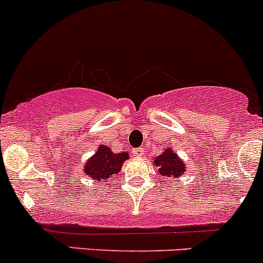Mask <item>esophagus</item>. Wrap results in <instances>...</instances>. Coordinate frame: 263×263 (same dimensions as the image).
<instances>
[{"label":"esophagus","mask_w":263,"mask_h":263,"mask_svg":"<svg viewBox=\"0 0 263 263\" xmlns=\"http://www.w3.org/2000/svg\"><path fill=\"white\" fill-rule=\"evenodd\" d=\"M134 155L135 156H142V155H144V148H142V147L135 148V150H134Z\"/></svg>","instance_id":"1"}]
</instances>
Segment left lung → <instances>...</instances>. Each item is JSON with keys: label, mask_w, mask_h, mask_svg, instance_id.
Masks as SVG:
<instances>
[{"label": "left lung", "mask_w": 263, "mask_h": 263, "mask_svg": "<svg viewBox=\"0 0 263 263\" xmlns=\"http://www.w3.org/2000/svg\"><path fill=\"white\" fill-rule=\"evenodd\" d=\"M154 164L158 166L159 173L164 177H181L185 172L184 163L171 148L163 151V154L154 160Z\"/></svg>", "instance_id": "left-lung-1"}]
</instances>
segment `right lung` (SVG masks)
I'll return each mask as SVG.
<instances>
[{"mask_svg":"<svg viewBox=\"0 0 263 263\" xmlns=\"http://www.w3.org/2000/svg\"><path fill=\"white\" fill-rule=\"evenodd\" d=\"M128 159L127 153H113L108 146H100L97 154L84 166V173L97 181H107L110 176L117 174L122 168L124 160Z\"/></svg>","mask_w":263,"mask_h":263,"instance_id":"right-lung-1","label":"right lung"}]
</instances>
